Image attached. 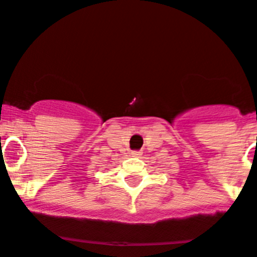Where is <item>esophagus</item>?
Returning <instances> with one entry per match:
<instances>
[{
    "label": "esophagus",
    "mask_w": 257,
    "mask_h": 257,
    "mask_svg": "<svg viewBox=\"0 0 257 257\" xmlns=\"http://www.w3.org/2000/svg\"><path fill=\"white\" fill-rule=\"evenodd\" d=\"M131 156H133V157H140V156H142V152H140V151H133V152H131Z\"/></svg>",
    "instance_id": "1"
}]
</instances>
